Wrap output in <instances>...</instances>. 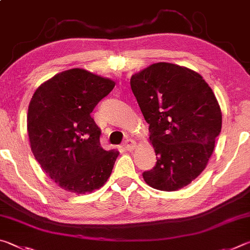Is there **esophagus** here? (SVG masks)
Masks as SVG:
<instances>
[{"label": "esophagus", "mask_w": 250, "mask_h": 250, "mask_svg": "<svg viewBox=\"0 0 250 250\" xmlns=\"http://www.w3.org/2000/svg\"><path fill=\"white\" fill-rule=\"evenodd\" d=\"M123 147H124V149L126 150H133L135 147H136V143H135V141H133V139H126V141L123 143Z\"/></svg>", "instance_id": "34e87169"}]
</instances>
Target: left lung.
Wrapping results in <instances>:
<instances>
[{
	"instance_id": "left-lung-1",
	"label": "left lung",
	"mask_w": 250,
	"mask_h": 250,
	"mask_svg": "<svg viewBox=\"0 0 250 250\" xmlns=\"http://www.w3.org/2000/svg\"><path fill=\"white\" fill-rule=\"evenodd\" d=\"M130 87L157 156L144 180L160 191L182 189L207 167L221 133L222 112L213 90L198 72L169 62L133 74Z\"/></svg>"
}]
</instances>
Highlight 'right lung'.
Masks as SVG:
<instances>
[{
  "label": "right lung",
  "instance_id": "right-lung-1",
  "mask_svg": "<svg viewBox=\"0 0 250 250\" xmlns=\"http://www.w3.org/2000/svg\"><path fill=\"white\" fill-rule=\"evenodd\" d=\"M115 82L84 69L60 72L37 87L27 113L30 148L63 190L84 194L107 181L120 152L101 147L91 113Z\"/></svg>",
  "mask_w": 250,
  "mask_h": 250
}]
</instances>
